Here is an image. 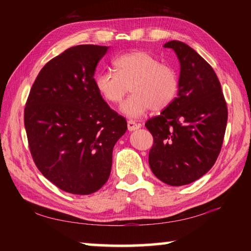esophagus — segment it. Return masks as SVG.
Segmentation results:
<instances>
[{
	"mask_svg": "<svg viewBox=\"0 0 251 251\" xmlns=\"http://www.w3.org/2000/svg\"><path fill=\"white\" fill-rule=\"evenodd\" d=\"M127 127H128V130L129 131H134V130L139 129L140 127H141V125L138 124V123H136L135 121L129 120L128 122H127Z\"/></svg>",
	"mask_w": 251,
	"mask_h": 251,
	"instance_id": "esophagus-1",
	"label": "esophagus"
}]
</instances>
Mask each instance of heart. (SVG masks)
Returning a JSON list of instances; mask_svg holds the SVG:
<instances>
[{
  "label": "heart",
  "instance_id": "b5f03b06",
  "mask_svg": "<svg viewBox=\"0 0 251 251\" xmlns=\"http://www.w3.org/2000/svg\"><path fill=\"white\" fill-rule=\"evenodd\" d=\"M114 72L102 71L95 77V86L106 102L120 103L130 87L131 96L121 105L128 117L143 116L152 108L162 111L173 102L178 92V77L147 50L125 52L112 61Z\"/></svg>",
  "mask_w": 251,
  "mask_h": 251
}]
</instances>
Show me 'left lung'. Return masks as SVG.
Returning a JSON list of instances; mask_svg holds the SVG:
<instances>
[{"label": "left lung", "instance_id": "1", "mask_svg": "<svg viewBox=\"0 0 251 251\" xmlns=\"http://www.w3.org/2000/svg\"><path fill=\"white\" fill-rule=\"evenodd\" d=\"M178 57L177 97L161 115L146 123L154 139L149 153L152 173L164 183L194 182L214 166L226 128L227 108L209 63L180 41L164 44Z\"/></svg>", "mask_w": 251, "mask_h": 251}]
</instances>
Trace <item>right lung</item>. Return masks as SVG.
Wrapping results in <instances>:
<instances>
[{
	"instance_id": "add662e5",
	"label": "right lung",
	"mask_w": 251,
	"mask_h": 251,
	"mask_svg": "<svg viewBox=\"0 0 251 251\" xmlns=\"http://www.w3.org/2000/svg\"><path fill=\"white\" fill-rule=\"evenodd\" d=\"M108 46L77 45L49 61L32 85L25 127L33 161L46 179L77 195L108 181L112 152L127 130L95 86V71Z\"/></svg>"
}]
</instances>
